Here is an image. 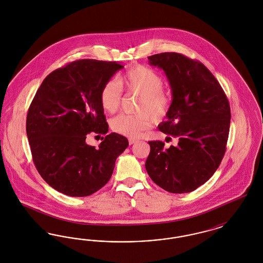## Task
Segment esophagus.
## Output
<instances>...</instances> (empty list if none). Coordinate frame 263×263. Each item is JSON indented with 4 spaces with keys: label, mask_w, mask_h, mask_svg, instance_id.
<instances>
[{
    "label": "esophagus",
    "mask_w": 263,
    "mask_h": 263,
    "mask_svg": "<svg viewBox=\"0 0 263 263\" xmlns=\"http://www.w3.org/2000/svg\"><path fill=\"white\" fill-rule=\"evenodd\" d=\"M136 142H137L136 139H133V138H130V139H129V144H130V145H133V144H135Z\"/></svg>",
    "instance_id": "34e87169"
}]
</instances>
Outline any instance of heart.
I'll return each mask as SVG.
<instances>
[{"mask_svg":"<svg viewBox=\"0 0 263 263\" xmlns=\"http://www.w3.org/2000/svg\"><path fill=\"white\" fill-rule=\"evenodd\" d=\"M124 87L130 93L139 96L136 114H119L113 117L109 124L117 134L137 137L148 129L153 120L162 121L170 112L172 106L171 95L163 88L161 76L143 65L131 67L124 75L107 81L100 90V103L107 112H115L122 102V89Z\"/></svg>","mask_w":263,"mask_h":263,"instance_id":"1","label":"heart"}]
</instances>
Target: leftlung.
Returning a JSON list of instances; mask_svg holds the SVG:
<instances>
[{
    "instance_id": "left-lung-1",
    "label": "left lung",
    "mask_w": 263,
    "mask_h": 263,
    "mask_svg": "<svg viewBox=\"0 0 263 263\" xmlns=\"http://www.w3.org/2000/svg\"><path fill=\"white\" fill-rule=\"evenodd\" d=\"M148 59L164 71L173 92L167 120L159 129L178 143L164 149L162 141H150L145 166L160 187L171 193L191 192L214 175L224 158L230 103L219 82L199 61L175 52Z\"/></svg>"
}]
</instances>
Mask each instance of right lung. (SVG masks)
<instances>
[{
  "label": "right lung",
  "instance_id": "1",
  "mask_svg": "<svg viewBox=\"0 0 263 263\" xmlns=\"http://www.w3.org/2000/svg\"><path fill=\"white\" fill-rule=\"evenodd\" d=\"M123 66L83 59L53 71L30 103L26 135L39 175L63 194L84 197L104 186L115 161L129 143L117 133L101 137L99 148L87 134L108 132L100 90Z\"/></svg>",
  "mask_w": 263,
  "mask_h": 263
}]
</instances>
